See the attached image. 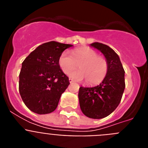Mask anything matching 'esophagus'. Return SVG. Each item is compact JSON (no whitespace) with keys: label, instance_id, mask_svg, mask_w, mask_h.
I'll use <instances>...</instances> for the list:
<instances>
[{"label":"esophagus","instance_id":"1","mask_svg":"<svg viewBox=\"0 0 148 148\" xmlns=\"http://www.w3.org/2000/svg\"><path fill=\"white\" fill-rule=\"evenodd\" d=\"M69 82H70V83H73V82H74V81H73L72 78H69Z\"/></svg>","mask_w":148,"mask_h":148}]
</instances>
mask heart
<instances>
[{
  "label": "heart",
  "instance_id": "b5f03b06",
  "mask_svg": "<svg viewBox=\"0 0 148 148\" xmlns=\"http://www.w3.org/2000/svg\"><path fill=\"white\" fill-rule=\"evenodd\" d=\"M60 67L65 74L69 73L80 64V71L70 72V77L74 80L87 79L90 84L100 83L107 75L108 61L102 56L90 48H78L73 52H64L58 60Z\"/></svg>",
  "mask_w": 148,
  "mask_h": 148
}]
</instances>
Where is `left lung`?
<instances>
[{"label": "left lung", "mask_w": 148, "mask_h": 148, "mask_svg": "<svg viewBox=\"0 0 148 148\" xmlns=\"http://www.w3.org/2000/svg\"><path fill=\"white\" fill-rule=\"evenodd\" d=\"M90 47L104 55L108 61V73L99 85L81 87L78 99L84 114L89 118L100 119L111 114L119 104L125 88V73L118 54L109 46L94 42Z\"/></svg>", "instance_id": "obj_1"}]
</instances>
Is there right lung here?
<instances>
[{
    "instance_id": "right-lung-1",
    "label": "right lung",
    "mask_w": 148,
    "mask_h": 148,
    "mask_svg": "<svg viewBox=\"0 0 148 148\" xmlns=\"http://www.w3.org/2000/svg\"><path fill=\"white\" fill-rule=\"evenodd\" d=\"M71 44L49 41L38 46L22 63L19 92L25 105L38 114L56 109L60 98L70 84L58 64L60 56Z\"/></svg>"
}]
</instances>
